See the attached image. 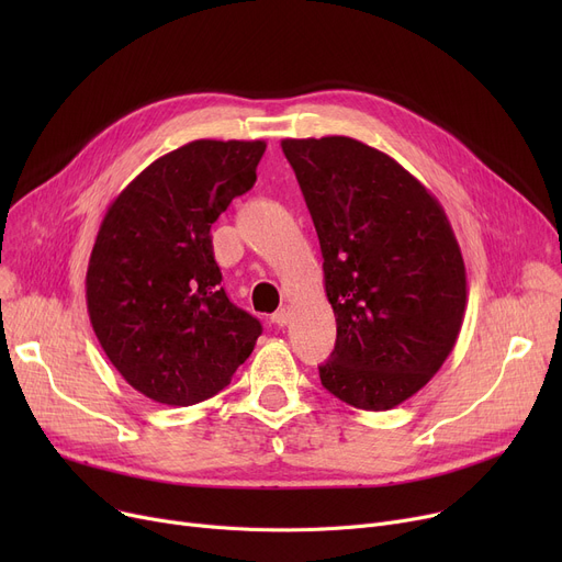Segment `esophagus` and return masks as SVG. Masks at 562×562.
Here are the masks:
<instances>
[{
  "mask_svg": "<svg viewBox=\"0 0 562 562\" xmlns=\"http://www.w3.org/2000/svg\"><path fill=\"white\" fill-rule=\"evenodd\" d=\"M289 316H291V307L284 305V307H280V310L271 316V321L276 323V326L282 328V326H286V323H289Z\"/></svg>",
  "mask_w": 562,
  "mask_h": 562,
  "instance_id": "34e87169",
  "label": "esophagus"
}]
</instances>
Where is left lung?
<instances>
[{"label": "left lung", "instance_id": "obj_1", "mask_svg": "<svg viewBox=\"0 0 562 562\" xmlns=\"http://www.w3.org/2000/svg\"><path fill=\"white\" fill-rule=\"evenodd\" d=\"M312 214L337 341L321 385L360 409L417 394L456 346L467 271L437 198L398 161L348 136L284 138Z\"/></svg>", "mask_w": 562, "mask_h": 562}]
</instances>
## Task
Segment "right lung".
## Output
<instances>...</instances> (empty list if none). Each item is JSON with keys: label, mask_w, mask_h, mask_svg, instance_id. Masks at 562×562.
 <instances>
[{"label": "right lung", "mask_w": 562, "mask_h": 562, "mask_svg": "<svg viewBox=\"0 0 562 562\" xmlns=\"http://www.w3.org/2000/svg\"><path fill=\"white\" fill-rule=\"evenodd\" d=\"M263 150V140H191L109 204L86 305L106 358L147 398L193 405L218 394L261 335L221 286L210 232L252 189Z\"/></svg>", "instance_id": "add662e5"}]
</instances>
